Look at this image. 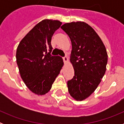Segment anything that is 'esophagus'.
<instances>
[{"instance_id": "esophagus-1", "label": "esophagus", "mask_w": 124, "mask_h": 124, "mask_svg": "<svg viewBox=\"0 0 124 124\" xmlns=\"http://www.w3.org/2000/svg\"><path fill=\"white\" fill-rule=\"evenodd\" d=\"M63 61H64V63H67V62H68V58L66 56H64L63 58Z\"/></svg>"}]
</instances>
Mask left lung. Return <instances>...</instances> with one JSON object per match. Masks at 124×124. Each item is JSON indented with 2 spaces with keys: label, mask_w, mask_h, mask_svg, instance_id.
Listing matches in <instances>:
<instances>
[{
  "label": "left lung",
  "mask_w": 124,
  "mask_h": 124,
  "mask_svg": "<svg viewBox=\"0 0 124 124\" xmlns=\"http://www.w3.org/2000/svg\"><path fill=\"white\" fill-rule=\"evenodd\" d=\"M71 41L70 62L74 70L68 81V92L76 101H83L99 86L106 71L107 51L99 36L84 22L66 23L61 27Z\"/></svg>",
  "instance_id": "1"
}]
</instances>
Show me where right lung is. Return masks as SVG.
<instances>
[{
  "label": "right lung",
  "instance_id": "1",
  "mask_svg": "<svg viewBox=\"0 0 124 124\" xmlns=\"http://www.w3.org/2000/svg\"><path fill=\"white\" fill-rule=\"evenodd\" d=\"M59 20L45 19L24 37L17 46L16 60L20 74L33 93H48L64 63L60 56H51V37L60 27Z\"/></svg>",
  "mask_w": 124,
  "mask_h": 124
}]
</instances>
